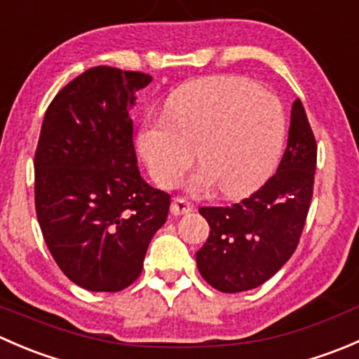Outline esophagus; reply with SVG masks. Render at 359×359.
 <instances>
[{
	"instance_id": "1",
	"label": "esophagus",
	"mask_w": 359,
	"mask_h": 359,
	"mask_svg": "<svg viewBox=\"0 0 359 359\" xmlns=\"http://www.w3.org/2000/svg\"><path fill=\"white\" fill-rule=\"evenodd\" d=\"M194 206L191 205L189 201L184 200V198H175V200L172 201V213L173 215H186V213H191L193 212Z\"/></svg>"
}]
</instances>
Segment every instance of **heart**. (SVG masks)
<instances>
[{
  "instance_id": "heart-1",
  "label": "heart",
  "mask_w": 359,
  "mask_h": 359,
  "mask_svg": "<svg viewBox=\"0 0 359 359\" xmlns=\"http://www.w3.org/2000/svg\"><path fill=\"white\" fill-rule=\"evenodd\" d=\"M285 116L273 93L245 78H206L177 90L166 114L149 116L139 133L140 156L163 187H173L198 149L193 189L215 184L224 196L257 189L276 166Z\"/></svg>"
}]
</instances>
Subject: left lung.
Instances as JSON below:
<instances>
[{
  "mask_svg": "<svg viewBox=\"0 0 359 359\" xmlns=\"http://www.w3.org/2000/svg\"><path fill=\"white\" fill-rule=\"evenodd\" d=\"M316 140L299 99L276 173L257 193L231 206H203L210 226L196 252L203 280L224 293L260 287L287 264L299 245L313 198Z\"/></svg>",
  "mask_w": 359,
  "mask_h": 359,
  "instance_id": "8db88e82",
  "label": "left lung"
}]
</instances>
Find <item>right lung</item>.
I'll list each match as a JSON object with an SVG mask.
<instances>
[{"label": "right lung", "mask_w": 359, "mask_h": 359, "mask_svg": "<svg viewBox=\"0 0 359 359\" xmlns=\"http://www.w3.org/2000/svg\"><path fill=\"white\" fill-rule=\"evenodd\" d=\"M142 72L92 67L46 109L34 156L38 222L72 283L119 292L139 278L170 196L140 175L130 109Z\"/></svg>", "instance_id": "add662e5"}]
</instances>
